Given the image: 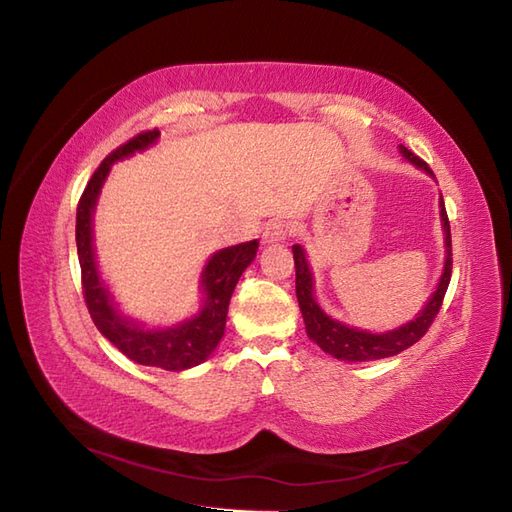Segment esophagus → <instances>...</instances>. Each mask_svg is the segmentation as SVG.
Here are the masks:
<instances>
[{
  "mask_svg": "<svg viewBox=\"0 0 512 512\" xmlns=\"http://www.w3.org/2000/svg\"><path fill=\"white\" fill-rule=\"evenodd\" d=\"M287 236H289V225L280 219H274V221L266 223V227H263V242L266 244L283 242Z\"/></svg>",
  "mask_w": 512,
  "mask_h": 512,
  "instance_id": "esophagus-1",
  "label": "esophagus"
}]
</instances>
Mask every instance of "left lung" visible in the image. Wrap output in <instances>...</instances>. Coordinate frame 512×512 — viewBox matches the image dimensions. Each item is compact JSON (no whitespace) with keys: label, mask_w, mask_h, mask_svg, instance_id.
<instances>
[{"label":"left lung","mask_w":512,"mask_h":512,"mask_svg":"<svg viewBox=\"0 0 512 512\" xmlns=\"http://www.w3.org/2000/svg\"><path fill=\"white\" fill-rule=\"evenodd\" d=\"M400 153L415 163L417 168L425 170L430 176L434 172L423 159H419L415 153H410L406 146L400 144ZM440 217L444 227V246H447V259H444V270L440 276V283L434 291V295L427 302V306L421 310V315L393 332L387 334H370L364 329H355L344 325L332 317H327L321 310V306L315 300V287H312V274L306 261V253L300 244H293V261H295V295H298L302 317L306 323V334L310 340H315L325 353H329L336 359L342 361H372V359H383L398 355L406 351L408 346L419 342L430 325L434 323L436 315L440 312L444 293L449 289L451 283V270H453V253H451V225L447 217V208H444V200L440 195Z\"/></svg>","instance_id":"8db88e82"}]
</instances>
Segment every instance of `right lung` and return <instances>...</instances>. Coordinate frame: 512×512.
Wrapping results in <instances>:
<instances>
[{
    "label": "right lung",
    "instance_id": "right-lung-1",
    "mask_svg": "<svg viewBox=\"0 0 512 512\" xmlns=\"http://www.w3.org/2000/svg\"><path fill=\"white\" fill-rule=\"evenodd\" d=\"M159 138V129L142 131L129 142L121 144L117 151H112L97 168L82 191L78 208H76V249L82 274V295L89 308V315L95 327L127 355L131 361L142 366H155L163 370L180 372L202 364L208 355L217 349L225 334V319L232 293L238 285L242 272L251 266L257 255V240L229 246L219 253H214L202 272V289H204V308L185 323L168 327V329H142L140 325L125 319L114 308L110 291L102 283L97 272L95 253H93V227L91 217L95 210L97 195L104 185L114 161L144 151Z\"/></svg>",
    "mask_w": 512,
    "mask_h": 512
}]
</instances>
